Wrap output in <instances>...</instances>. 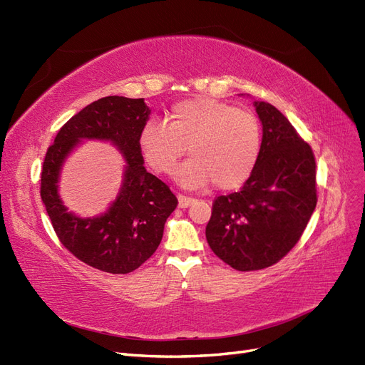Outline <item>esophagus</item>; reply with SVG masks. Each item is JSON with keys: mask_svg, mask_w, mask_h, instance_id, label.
Wrapping results in <instances>:
<instances>
[{"mask_svg": "<svg viewBox=\"0 0 365 365\" xmlns=\"http://www.w3.org/2000/svg\"><path fill=\"white\" fill-rule=\"evenodd\" d=\"M195 202L193 197H187L184 195H178V207L180 208H188Z\"/></svg>", "mask_w": 365, "mask_h": 365, "instance_id": "esophagus-1", "label": "esophagus"}]
</instances>
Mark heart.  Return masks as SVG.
<instances>
[{
  "label": "heart",
  "mask_w": 365,
  "mask_h": 365,
  "mask_svg": "<svg viewBox=\"0 0 365 365\" xmlns=\"http://www.w3.org/2000/svg\"><path fill=\"white\" fill-rule=\"evenodd\" d=\"M261 125L255 115L212 98H190L175 104L166 123L149 120L139 133L140 154L157 173L175 172L185 188L212 181L220 190H234L254 173L261 154Z\"/></svg>",
  "instance_id": "b5f03b06"
}]
</instances>
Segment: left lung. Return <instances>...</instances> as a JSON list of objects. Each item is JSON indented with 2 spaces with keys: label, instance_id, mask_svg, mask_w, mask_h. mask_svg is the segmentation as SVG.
<instances>
[{
  "label": "left lung",
  "instance_id": "8db88e82",
  "mask_svg": "<svg viewBox=\"0 0 365 365\" xmlns=\"http://www.w3.org/2000/svg\"><path fill=\"white\" fill-rule=\"evenodd\" d=\"M262 125L257 168L240 192L216 197L207 242L240 272L261 270L299 242L317 204L316 160L293 125L269 103H254Z\"/></svg>",
  "mask_w": 365,
  "mask_h": 365
}]
</instances>
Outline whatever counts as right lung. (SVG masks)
Masks as SVG:
<instances>
[{"label": "right lung", "mask_w": 365, "mask_h": 365, "mask_svg": "<svg viewBox=\"0 0 365 365\" xmlns=\"http://www.w3.org/2000/svg\"><path fill=\"white\" fill-rule=\"evenodd\" d=\"M149 115L143 98H101L63 125L45 155L41 196L57 237L73 257L107 273L139 269L157 250L165 223L178 205L170 188L143 166L137 139ZM83 140L110 141L125 160L117 199L93 218L68 212L58 195L62 165Z\"/></svg>", "instance_id": "1"}]
</instances>
